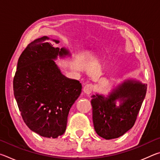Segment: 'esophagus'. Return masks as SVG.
Returning a JSON list of instances; mask_svg holds the SVG:
<instances>
[{
	"mask_svg": "<svg viewBox=\"0 0 160 160\" xmlns=\"http://www.w3.org/2000/svg\"><path fill=\"white\" fill-rule=\"evenodd\" d=\"M92 89H93L92 85L91 84H88V85L84 86L83 92L84 93L86 94H90L92 93Z\"/></svg>",
	"mask_w": 160,
	"mask_h": 160,
	"instance_id": "34e87169",
	"label": "esophagus"
}]
</instances>
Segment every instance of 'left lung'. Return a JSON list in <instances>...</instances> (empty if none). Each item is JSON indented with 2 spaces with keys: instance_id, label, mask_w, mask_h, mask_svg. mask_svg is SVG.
Returning <instances> with one entry per match:
<instances>
[{
  "instance_id": "obj_1",
  "label": "left lung",
  "mask_w": 160,
  "mask_h": 160,
  "mask_svg": "<svg viewBox=\"0 0 160 160\" xmlns=\"http://www.w3.org/2000/svg\"><path fill=\"white\" fill-rule=\"evenodd\" d=\"M147 92V85L134 80H125L107 97L92 96L94 128L106 140L117 138L129 131L136 121ZM116 100L120 102L118 107Z\"/></svg>"
}]
</instances>
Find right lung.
Segmentation results:
<instances>
[{"label": "right lung", "instance_id": "add662e5", "mask_svg": "<svg viewBox=\"0 0 160 160\" xmlns=\"http://www.w3.org/2000/svg\"><path fill=\"white\" fill-rule=\"evenodd\" d=\"M48 39L47 36L35 39L22 53L13 90L29 128L41 136L56 138L66 131L69 111L80 96L82 85L61 73L53 60L70 54L66 48L53 47Z\"/></svg>", "mask_w": 160, "mask_h": 160}]
</instances>
